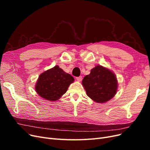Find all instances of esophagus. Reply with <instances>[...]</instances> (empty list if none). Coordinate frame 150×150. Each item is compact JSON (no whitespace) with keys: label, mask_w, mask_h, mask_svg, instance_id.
Masks as SVG:
<instances>
[{"label":"esophagus","mask_w":150,"mask_h":150,"mask_svg":"<svg viewBox=\"0 0 150 150\" xmlns=\"http://www.w3.org/2000/svg\"><path fill=\"white\" fill-rule=\"evenodd\" d=\"M82 79H83L82 76H79V77H77V78H76V80L79 81V82H80V81H82Z\"/></svg>","instance_id":"esophagus-1"}]
</instances>
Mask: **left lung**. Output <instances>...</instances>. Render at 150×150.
<instances>
[{
	"mask_svg": "<svg viewBox=\"0 0 150 150\" xmlns=\"http://www.w3.org/2000/svg\"><path fill=\"white\" fill-rule=\"evenodd\" d=\"M88 96L96 103H103L115 96L117 89L115 74L107 68L97 66L82 81Z\"/></svg>",
	"mask_w": 150,
	"mask_h": 150,
	"instance_id": "left-lung-1",
	"label": "left lung"
}]
</instances>
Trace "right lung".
<instances>
[{
    "label": "right lung",
    "instance_id": "1",
    "mask_svg": "<svg viewBox=\"0 0 150 150\" xmlns=\"http://www.w3.org/2000/svg\"><path fill=\"white\" fill-rule=\"evenodd\" d=\"M74 81V78L71 74L56 66L39 76L35 89L41 98L55 101L66 93Z\"/></svg>",
    "mask_w": 150,
    "mask_h": 150
}]
</instances>
